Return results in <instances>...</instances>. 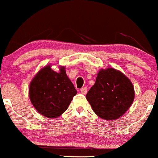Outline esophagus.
Listing matches in <instances>:
<instances>
[{
    "label": "esophagus",
    "instance_id": "34e87169",
    "mask_svg": "<svg viewBox=\"0 0 158 158\" xmlns=\"http://www.w3.org/2000/svg\"><path fill=\"white\" fill-rule=\"evenodd\" d=\"M81 92L83 94H86L87 92V87H82V88L81 89Z\"/></svg>",
    "mask_w": 158,
    "mask_h": 158
}]
</instances>
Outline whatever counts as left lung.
Segmentation results:
<instances>
[{
	"label": "left lung",
	"instance_id": "8db88e82",
	"mask_svg": "<svg viewBox=\"0 0 158 158\" xmlns=\"http://www.w3.org/2000/svg\"><path fill=\"white\" fill-rule=\"evenodd\" d=\"M86 98L99 117L115 120L124 114L133 103L134 87L121 71L113 68L101 69Z\"/></svg>",
	"mask_w": 158,
	"mask_h": 158
}]
</instances>
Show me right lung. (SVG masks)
<instances>
[{
    "mask_svg": "<svg viewBox=\"0 0 158 158\" xmlns=\"http://www.w3.org/2000/svg\"><path fill=\"white\" fill-rule=\"evenodd\" d=\"M77 94L74 84L66 74L64 66L59 71L48 64L37 73L29 88L30 101L38 113L48 118H57L68 108Z\"/></svg>",
    "mask_w": 158,
    "mask_h": 158,
    "instance_id": "1",
    "label": "right lung"
}]
</instances>
